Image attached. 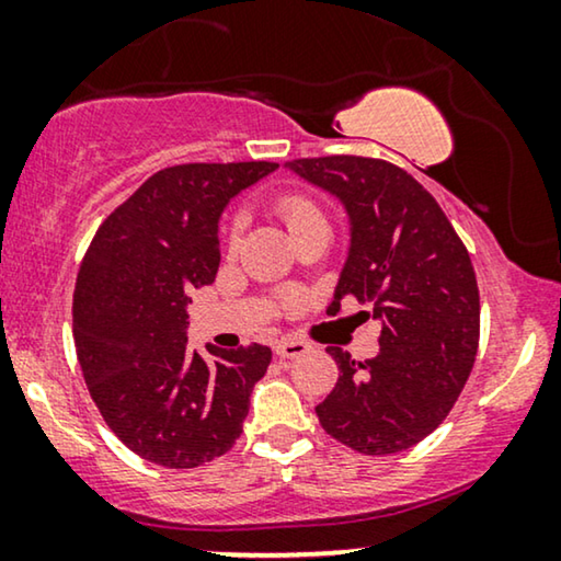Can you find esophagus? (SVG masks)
<instances>
[{
    "mask_svg": "<svg viewBox=\"0 0 561 561\" xmlns=\"http://www.w3.org/2000/svg\"><path fill=\"white\" fill-rule=\"evenodd\" d=\"M311 344L309 342H301V340H294V336H286V340H280L275 344V355L280 359H290V357H298L304 355V352H309Z\"/></svg>",
    "mask_w": 561,
    "mask_h": 561,
    "instance_id": "esophagus-1",
    "label": "esophagus"
}]
</instances>
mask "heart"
Here are the masks:
<instances>
[{
  "mask_svg": "<svg viewBox=\"0 0 561 561\" xmlns=\"http://www.w3.org/2000/svg\"><path fill=\"white\" fill-rule=\"evenodd\" d=\"M275 211L280 214V219L286 221L290 232L301 227L304 221L321 217L319 206L313 204L311 198H306L304 194H283V196H278V198H275ZM240 232H242V219L237 217V219H232V225H229V229H227V244L232 250L237 248V244H240Z\"/></svg>",
  "mask_w": 561,
  "mask_h": 561,
  "instance_id": "b5f03b06",
  "label": "heart"
}]
</instances>
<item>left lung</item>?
I'll use <instances>...</instances> for the list:
<instances>
[{
	"label": "left lung",
	"mask_w": 561,
	"mask_h": 561,
	"mask_svg": "<svg viewBox=\"0 0 561 561\" xmlns=\"http://www.w3.org/2000/svg\"><path fill=\"white\" fill-rule=\"evenodd\" d=\"M288 168L340 198L350 217V252L327 313L352 296L367 309L357 317L380 321L373 359L327 347L340 380L317 416L355 451L396 455L447 419L472 373L480 294L470 252L436 198L388 160L327 156Z\"/></svg>",
	"instance_id": "1"
}]
</instances>
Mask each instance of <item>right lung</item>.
I'll return each mask as SVG.
<instances>
[{"label":"right lung","mask_w":561,"mask_h":561,"mask_svg":"<svg viewBox=\"0 0 561 561\" xmlns=\"http://www.w3.org/2000/svg\"><path fill=\"white\" fill-rule=\"evenodd\" d=\"M278 163H186L150 175L96 229L73 290V340L106 426L148 462L188 470L234 447L263 344L188 350V294L219 271V217Z\"/></svg>","instance_id":"1"}]
</instances>
